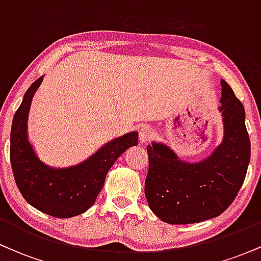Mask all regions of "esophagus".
I'll use <instances>...</instances> for the list:
<instances>
[{
	"label": "esophagus",
	"instance_id": "34e87169",
	"mask_svg": "<svg viewBox=\"0 0 261 261\" xmlns=\"http://www.w3.org/2000/svg\"><path fill=\"white\" fill-rule=\"evenodd\" d=\"M152 136H153V128H152L151 126L145 125V126H142L140 128V141L142 143L148 142V141L151 140Z\"/></svg>",
	"mask_w": 261,
	"mask_h": 261
}]
</instances>
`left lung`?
I'll return each instance as SVG.
<instances>
[{
  "label": "left lung",
  "mask_w": 261,
  "mask_h": 261,
  "mask_svg": "<svg viewBox=\"0 0 261 261\" xmlns=\"http://www.w3.org/2000/svg\"><path fill=\"white\" fill-rule=\"evenodd\" d=\"M221 86L224 137L208 158L191 164L179 160L167 146H147L145 195L149 208L163 222L197 223L220 216L243 185L250 161L244 107L226 81Z\"/></svg>",
  "instance_id": "left-lung-1"
}]
</instances>
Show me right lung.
<instances>
[{
    "label": "right lung",
    "mask_w": 261,
    "mask_h": 261,
    "mask_svg": "<svg viewBox=\"0 0 261 261\" xmlns=\"http://www.w3.org/2000/svg\"><path fill=\"white\" fill-rule=\"evenodd\" d=\"M43 77L29 87L13 116L10 158L14 180L25 201L44 214L70 218L83 214L94 203L113 164L131 146L139 134L130 133L110 141L76 167L54 169L39 161L27 139V119L32 98Z\"/></svg>",
    "instance_id": "1"
}]
</instances>
